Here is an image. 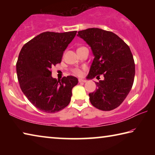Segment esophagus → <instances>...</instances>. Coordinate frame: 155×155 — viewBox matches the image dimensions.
Masks as SVG:
<instances>
[{
  "mask_svg": "<svg viewBox=\"0 0 155 155\" xmlns=\"http://www.w3.org/2000/svg\"><path fill=\"white\" fill-rule=\"evenodd\" d=\"M78 82L79 83H86L87 82V81L84 80V79H78Z\"/></svg>",
  "mask_w": 155,
  "mask_h": 155,
  "instance_id": "esophagus-1",
  "label": "esophagus"
}]
</instances>
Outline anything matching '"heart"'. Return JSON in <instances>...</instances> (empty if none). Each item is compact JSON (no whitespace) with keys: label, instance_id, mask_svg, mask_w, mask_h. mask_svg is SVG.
I'll return each instance as SVG.
<instances>
[{"label":"heart","instance_id":"heart-1","mask_svg":"<svg viewBox=\"0 0 155 155\" xmlns=\"http://www.w3.org/2000/svg\"><path fill=\"white\" fill-rule=\"evenodd\" d=\"M72 73L74 75L81 76L83 74V71L81 69H78V68H75V69L72 70Z\"/></svg>","mask_w":155,"mask_h":155}]
</instances>
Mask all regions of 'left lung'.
<instances>
[{"instance_id":"left-lung-1","label":"left lung","mask_w":155,"mask_h":155,"mask_svg":"<svg viewBox=\"0 0 155 155\" xmlns=\"http://www.w3.org/2000/svg\"><path fill=\"white\" fill-rule=\"evenodd\" d=\"M91 47L94 56L88 79L100 75L104 80L96 82V90L89 94L91 104L103 111L119 107L132 88L135 66L130 49L116 34L98 28L78 32Z\"/></svg>"}]
</instances>
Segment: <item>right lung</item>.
I'll list each match as a JSON object with an SVG mask.
<instances>
[{
    "instance_id": "1",
    "label": "right lung",
    "mask_w": 155,
    "mask_h": 155,
    "mask_svg": "<svg viewBox=\"0 0 155 155\" xmlns=\"http://www.w3.org/2000/svg\"><path fill=\"white\" fill-rule=\"evenodd\" d=\"M77 32H44L26 43L20 52L16 72L21 90L44 112L61 111L71 100L77 78L68 76L57 81L52 77L51 68L61 63L64 52Z\"/></svg>"
}]
</instances>
